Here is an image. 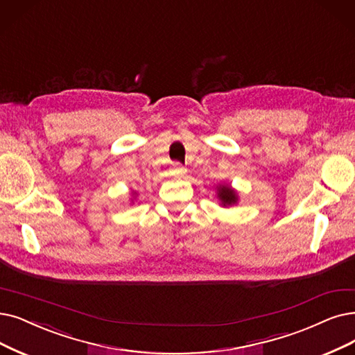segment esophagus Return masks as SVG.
<instances>
[{
    "instance_id": "1",
    "label": "esophagus",
    "mask_w": 355,
    "mask_h": 355,
    "mask_svg": "<svg viewBox=\"0 0 355 355\" xmlns=\"http://www.w3.org/2000/svg\"><path fill=\"white\" fill-rule=\"evenodd\" d=\"M172 170H173V172H176V173H182L185 168H183V166L180 163H173V168Z\"/></svg>"
}]
</instances>
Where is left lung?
Wrapping results in <instances>:
<instances>
[{
  "label": "left lung",
  "mask_w": 355,
  "mask_h": 355,
  "mask_svg": "<svg viewBox=\"0 0 355 355\" xmlns=\"http://www.w3.org/2000/svg\"><path fill=\"white\" fill-rule=\"evenodd\" d=\"M216 191L221 207H233L239 202V193L234 188H232V185H229V183H218Z\"/></svg>",
  "instance_id": "left-lung-1"
}]
</instances>
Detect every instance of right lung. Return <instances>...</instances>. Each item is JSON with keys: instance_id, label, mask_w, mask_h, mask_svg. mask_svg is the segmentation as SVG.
<instances>
[{"instance_id": "add662e5", "label": "right lung", "mask_w": 355, "mask_h": 355, "mask_svg": "<svg viewBox=\"0 0 355 355\" xmlns=\"http://www.w3.org/2000/svg\"><path fill=\"white\" fill-rule=\"evenodd\" d=\"M135 198H137V192H135V191H131V198H130V201H131V204H134V201H135Z\"/></svg>"}]
</instances>
